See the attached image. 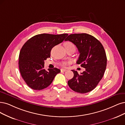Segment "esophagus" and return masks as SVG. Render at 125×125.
I'll list each match as a JSON object with an SVG mask.
<instances>
[{"instance_id": "obj_1", "label": "esophagus", "mask_w": 125, "mask_h": 125, "mask_svg": "<svg viewBox=\"0 0 125 125\" xmlns=\"http://www.w3.org/2000/svg\"><path fill=\"white\" fill-rule=\"evenodd\" d=\"M67 70H66V69H61V72H65Z\"/></svg>"}]
</instances>
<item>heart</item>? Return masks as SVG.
Here are the masks:
<instances>
[{
  "instance_id": "1",
  "label": "heart",
  "mask_w": 125,
  "mask_h": 125,
  "mask_svg": "<svg viewBox=\"0 0 125 125\" xmlns=\"http://www.w3.org/2000/svg\"><path fill=\"white\" fill-rule=\"evenodd\" d=\"M65 46H71V47H73V48H75V45L73 44L72 43H71V42H67L65 44ZM68 63V62H64L62 63V65L63 66H65Z\"/></svg>"
}]
</instances>
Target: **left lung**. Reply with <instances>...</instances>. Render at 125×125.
<instances>
[{"mask_svg": "<svg viewBox=\"0 0 125 125\" xmlns=\"http://www.w3.org/2000/svg\"><path fill=\"white\" fill-rule=\"evenodd\" d=\"M65 41L76 46L79 52L76 63L85 70L80 74L72 70L73 77L68 81V86L77 93L92 91L103 78L107 66V59L103 45L95 37L86 33L71 34Z\"/></svg>", "mask_w": 125, "mask_h": 125, "instance_id": "obj_1", "label": "left lung"}]
</instances>
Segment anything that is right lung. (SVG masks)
Returning <instances> with one entry per match:
<instances>
[{"label": "right lung", "mask_w": 125, "mask_h": 125, "mask_svg": "<svg viewBox=\"0 0 125 125\" xmlns=\"http://www.w3.org/2000/svg\"><path fill=\"white\" fill-rule=\"evenodd\" d=\"M68 34L36 35L28 40L22 47L19 55V68L23 79L30 88L41 90L46 88L60 73L58 68L46 71L44 61L50 57L52 48L62 43Z\"/></svg>", "instance_id": "right-lung-1"}]
</instances>
